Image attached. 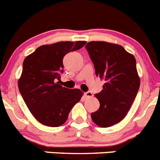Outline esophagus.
Returning <instances> with one entry per match:
<instances>
[{"label":"esophagus","mask_w":160,"mask_h":160,"mask_svg":"<svg viewBox=\"0 0 160 160\" xmlns=\"http://www.w3.org/2000/svg\"><path fill=\"white\" fill-rule=\"evenodd\" d=\"M85 95L86 98H91V97L93 96V94H92V92H87L85 93Z\"/></svg>","instance_id":"1"}]
</instances>
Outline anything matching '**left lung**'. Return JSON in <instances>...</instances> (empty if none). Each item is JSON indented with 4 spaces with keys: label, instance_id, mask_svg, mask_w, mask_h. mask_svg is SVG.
<instances>
[{
    "label": "left lung",
    "instance_id": "1",
    "mask_svg": "<svg viewBox=\"0 0 160 160\" xmlns=\"http://www.w3.org/2000/svg\"><path fill=\"white\" fill-rule=\"evenodd\" d=\"M85 48L96 76L105 80L103 89L95 94L99 108L91 117L97 126L109 127L126 117L139 91L136 58L122 46L105 42H90Z\"/></svg>",
    "mask_w": 160,
    "mask_h": 160
}]
</instances>
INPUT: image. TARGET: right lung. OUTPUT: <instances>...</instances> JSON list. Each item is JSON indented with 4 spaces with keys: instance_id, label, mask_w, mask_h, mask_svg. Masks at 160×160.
<instances>
[{
    "instance_id": "right-lung-1",
    "label": "right lung",
    "mask_w": 160,
    "mask_h": 160,
    "mask_svg": "<svg viewBox=\"0 0 160 160\" xmlns=\"http://www.w3.org/2000/svg\"><path fill=\"white\" fill-rule=\"evenodd\" d=\"M85 43L84 41L60 42L42 45L23 62L18 80L20 93L33 116L44 126L63 125L83 95L80 89L65 88L59 82L64 56L82 48Z\"/></svg>"
}]
</instances>
